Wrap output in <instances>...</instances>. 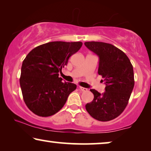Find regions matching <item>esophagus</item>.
I'll use <instances>...</instances> for the list:
<instances>
[{
	"mask_svg": "<svg viewBox=\"0 0 151 151\" xmlns=\"http://www.w3.org/2000/svg\"><path fill=\"white\" fill-rule=\"evenodd\" d=\"M79 89L81 91H87L88 89L86 88H84V87H82V86H80L79 87Z\"/></svg>",
	"mask_w": 151,
	"mask_h": 151,
	"instance_id": "1",
	"label": "esophagus"
}]
</instances>
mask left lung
<instances>
[{
  "instance_id": "1",
  "label": "left lung",
  "mask_w": 151,
  "mask_h": 151,
  "mask_svg": "<svg viewBox=\"0 0 151 151\" xmlns=\"http://www.w3.org/2000/svg\"><path fill=\"white\" fill-rule=\"evenodd\" d=\"M84 45L99 57L98 74L106 84L102 94L90 89L94 98L86 104V110L97 120H112L123 112L129 102L135 84L133 65L127 55L114 45L93 41Z\"/></svg>"
}]
</instances>
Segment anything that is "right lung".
I'll return each instance as SVG.
<instances>
[{
  "label": "right lung",
  "mask_w": 151,
  "mask_h": 151,
  "mask_svg": "<svg viewBox=\"0 0 151 151\" xmlns=\"http://www.w3.org/2000/svg\"><path fill=\"white\" fill-rule=\"evenodd\" d=\"M82 42L55 41L33 49L22 62L20 84L27 106L34 114L49 117L58 112L77 86L63 82L59 71Z\"/></svg>",
  "instance_id": "add662e5"
}]
</instances>
